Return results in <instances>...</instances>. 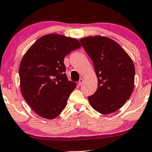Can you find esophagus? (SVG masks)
Masks as SVG:
<instances>
[{
  "instance_id": "1",
  "label": "esophagus",
  "mask_w": 152,
  "mask_h": 152,
  "mask_svg": "<svg viewBox=\"0 0 152 152\" xmlns=\"http://www.w3.org/2000/svg\"><path fill=\"white\" fill-rule=\"evenodd\" d=\"M83 82H84V79L83 78H80V80H79V81H78V85L79 86H81L82 84L83 83Z\"/></svg>"
}]
</instances>
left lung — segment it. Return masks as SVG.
<instances>
[{
	"mask_svg": "<svg viewBox=\"0 0 152 152\" xmlns=\"http://www.w3.org/2000/svg\"><path fill=\"white\" fill-rule=\"evenodd\" d=\"M80 42L92 60L98 78L97 91L88 97L89 103L102 114L116 112L133 91V62L119 44L109 38L88 37Z\"/></svg>",
	"mask_w": 152,
	"mask_h": 152,
	"instance_id": "8db88e82",
	"label": "left lung"
}]
</instances>
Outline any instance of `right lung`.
Here are the masks:
<instances>
[{
  "label": "right lung",
  "mask_w": 152,
  "mask_h": 152,
  "mask_svg": "<svg viewBox=\"0 0 152 152\" xmlns=\"http://www.w3.org/2000/svg\"><path fill=\"white\" fill-rule=\"evenodd\" d=\"M80 47L76 38L51 34L38 38L23 55L19 68L21 91L40 116L53 119L66 107L76 84L68 80L64 59Z\"/></svg>",
  "instance_id": "1"
}]
</instances>
